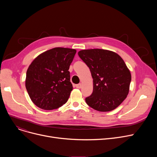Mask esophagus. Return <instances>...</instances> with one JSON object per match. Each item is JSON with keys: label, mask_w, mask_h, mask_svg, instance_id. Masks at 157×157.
<instances>
[{"label": "esophagus", "mask_w": 157, "mask_h": 157, "mask_svg": "<svg viewBox=\"0 0 157 157\" xmlns=\"http://www.w3.org/2000/svg\"><path fill=\"white\" fill-rule=\"evenodd\" d=\"M76 88H81V87H82V84L81 83H79V84H78V85H76Z\"/></svg>", "instance_id": "esophagus-1"}]
</instances>
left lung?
Returning <instances> with one entry per match:
<instances>
[{
    "label": "left lung",
    "mask_w": 157,
    "mask_h": 157,
    "mask_svg": "<svg viewBox=\"0 0 157 157\" xmlns=\"http://www.w3.org/2000/svg\"><path fill=\"white\" fill-rule=\"evenodd\" d=\"M78 55L93 78V92L85 98L86 104L101 112L116 109L126 98L131 81L124 61L117 53L102 49H84Z\"/></svg>",
    "instance_id": "1"
}]
</instances>
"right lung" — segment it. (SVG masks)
I'll list each match as a JSON object with an SVG mask.
<instances>
[{
	"instance_id": "obj_1",
	"label": "right lung",
	"mask_w": 157,
	"mask_h": 157,
	"mask_svg": "<svg viewBox=\"0 0 157 157\" xmlns=\"http://www.w3.org/2000/svg\"><path fill=\"white\" fill-rule=\"evenodd\" d=\"M76 53L74 49L55 48L39 55L29 65L25 86L39 108L55 109L68 101L73 88L69 69Z\"/></svg>"
}]
</instances>
